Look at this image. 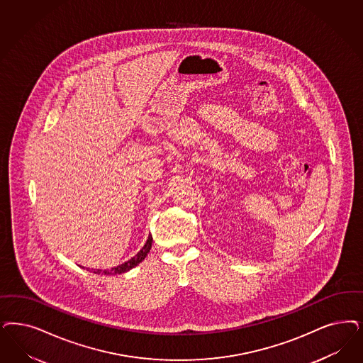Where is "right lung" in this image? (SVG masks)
<instances>
[{
    "mask_svg": "<svg viewBox=\"0 0 363 363\" xmlns=\"http://www.w3.org/2000/svg\"><path fill=\"white\" fill-rule=\"evenodd\" d=\"M151 244H152V238H151L150 235L149 238H147V241H146V244H145V247L139 250L134 257H131L128 262L121 264V265H118V267H113L111 269H104V271H101V269H94V274H98V275H100V274H103V275H119V274H125L127 271H130L131 268L137 267L138 264L140 263L142 260H145V257H146L147 253L150 252Z\"/></svg>",
    "mask_w": 363,
    "mask_h": 363,
    "instance_id": "obj_1",
    "label": "right lung"
}]
</instances>
